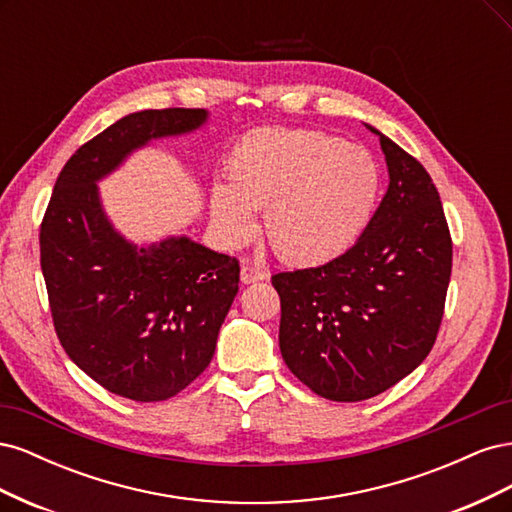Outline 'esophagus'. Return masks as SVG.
Wrapping results in <instances>:
<instances>
[{
    "mask_svg": "<svg viewBox=\"0 0 512 512\" xmlns=\"http://www.w3.org/2000/svg\"><path fill=\"white\" fill-rule=\"evenodd\" d=\"M267 277V271H262L258 267L252 265H243L241 267V282L243 284H254V282H262Z\"/></svg>",
    "mask_w": 512,
    "mask_h": 512,
    "instance_id": "obj_1",
    "label": "esophagus"
}]
</instances>
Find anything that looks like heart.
<instances>
[{"instance_id":"heart-1","label":"heart","mask_w":512,"mask_h":512,"mask_svg":"<svg viewBox=\"0 0 512 512\" xmlns=\"http://www.w3.org/2000/svg\"><path fill=\"white\" fill-rule=\"evenodd\" d=\"M226 185H213L209 213L232 247L256 232L262 211L269 245L288 265L318 267L344 256L374 218L382 175L363 147L320 130L258 128L224 160Z\"/></svg>"}]
</instances>
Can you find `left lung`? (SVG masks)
Returning <instances> with one entry per match:
<instances>
[{
  "instance_id": "8db88e82",
  "label": "left lung",
  "mask_w": 512,
  "mask_h": 512,
  "mask_svg": "<svg viewBox=\"0 0 512 512\" xmlns=\"http://www.w3.org/2000/svg\"><path fill=\"white\" fill-rule=\"evenodd\" d=\"M389 190L350 250L327 265L277 273L280 350L316 395L363 401L391 389L433 348L451 282L453 241L423 164L389 136Z\"/></svg>"
}]
</instances>
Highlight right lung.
I'll return each mask as SVG.
<instances>
[{"mask_svg":"<svg viewBox=\"0 0 512 512\" xmlns=\"http://www.w3.org/2000/svg\"><path fill=\"white\" fill-rule=\"evenodd\" d=\"M205 108L121 117L61 168L40 226V265L61 346L106 391L175 397L213 359L239 260L188 237L138 247L106 218L98 181L149 141L198 130Z\"/></svg>","mask_w":512,"mask_h":512,"instance_id":"1","label":"right lung"}]
</instances>
